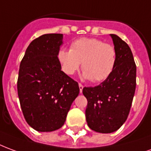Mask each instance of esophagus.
Returning a JSON list of instances; mask_svg holds the SVG:
<instances>
[{
  "label": "esophagus",
  "instance_id": "34e87169",
  "mask_svg": "<svg viewBox=\"0 0 151 151\" xmlns=\"http://www.w3.org/2000/svg\"><path fill=\"white\" fill-rule=\"evenodd\" d=\"M79 88H80V92L81 93L82 91H83V86L81 84V83H79Z\"/></svg>",
  "mask_w": 151,
  "mask_h": 151
}]
</instances>
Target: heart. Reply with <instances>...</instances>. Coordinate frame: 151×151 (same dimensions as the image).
Instances as JSON below:
<instances>
[{
  "mask_svg": "<svg viewBox=\"0 0 151 151\" xmlns=\"http://www.w3.org/2000/svg\"><path fill=\"white\" fill-rule=\"evenodd\" d=\"M117 54L113 45L96 38H82L72 42L70 50L60 49L58 60L64 73L71 76L80 65L82 78L98 83L106 80L114 70Z\"/></svg>",
  "mask_w": 151,
  "mask_h": 151,
  "instance_id": "obj_1",
  "label": "heart"
}]
</instances>
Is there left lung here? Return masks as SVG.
I'll return each instance as SVG.
<instances>
[{
	"label": "left lung",
	"instance_id": "left-lung-1",
	"mask_svg": "<svg viewBox=\"0 0 151 151\" xmlns=\"http://www.w3.org/2000/svg\"><path fill=\"white\" fill-rule=\"evenodd\" d=\"M117 59L112 74L96 87H84L85 116L89 128L98 133L116 131L128 117L136 88V64L128 44L110 35Z\"/></svg>",
	"mask_w": 151,
	"mask_h": 151
}]
</instances>
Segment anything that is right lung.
Listing matches in <instances>:
<instances>
[{"label":"right lung","instance_id":"right-lung-1","mask_svg":"<svg viewBox=\"0 0 151 151\" xmlns=\"http://www.w3.org/2000/svg\"><path fill=\"white\" fill-rule=\"evenodd\" d=\"M62 34H47L35 38L21 62L17 93L26 122L38 132L61 128L80 88L61 71L58 52Z\"/></svg>","mask_w":151,"mask_h":151}]
</instances>
